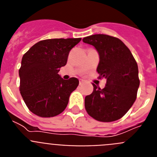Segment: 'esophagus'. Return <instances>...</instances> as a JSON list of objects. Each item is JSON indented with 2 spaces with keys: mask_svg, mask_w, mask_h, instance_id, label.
Masks as SVG:
<instances>
[{
  "mask_svg": "<svg viewBox=\"0 0 157 157\" xmlns=\"http://www.w3.org/2000/svg\"><path fill=\"white\" fill-rule=\"evenodd\" d=\"M83 82H84V81H83L82 79H80L79 80V85H82V84Z\"/></svg>",
  "mask_w": 157,
  "mask_h": 157,
  "instance_id": "1",
  "label": "esophagus"
}]
</instances>
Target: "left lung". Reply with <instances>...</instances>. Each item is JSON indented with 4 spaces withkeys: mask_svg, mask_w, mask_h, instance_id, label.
Instances as JSON below:
<instances>
[{
    "mask_svg": "<svg viewBox=\"0 0 157 157\" xmlns=\"http://www.w3.org/2000/svg\"><path fill=\"white\" fill-rule=\"evenodd\" d=\"M82 41L98 50V78L107 79L103 89L93 83V93L85 98L86 110L100 122L120 120L137 98L140 84L138 63L130 49L117 37L94 34L84 37Z\"/></svg>",
    "mask_w": 157,
    "mask_h": 157,
    "instance_id": "left-lung-1",
    "label": "left lung"
}]
</instances>
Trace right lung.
I'll return each mask as SVG.
<instances>
[{
	"label": "right lung",
	"mask_w": 157,
	"mask_h": 157,
	"mask_svg": "<svg viewBox=\"0 0 157 157\" xmlns=\"http://www.w3.org/2000/svg\"><path fill=\"white\" fill-rule=\"evenodd\" d=\"M82 38H54L38 41L23 55L19 70V91L29 110L40 117L60 114L71 94L78 86L76 78L63 79L58 75L71 49Z\"/></svg>",
	"instance_id": "right-lung-1"
}]
</instances>
